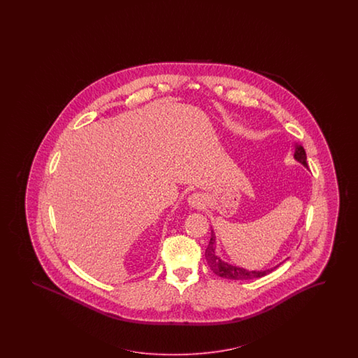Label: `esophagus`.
<instances>
[{"label":"esophagus","instance_id":"34e87169","mask_svg":"<svg viewBox=\"0 0 358 358\" xmlns=\"http://www.w3.org/2000/svg\"><path fill=\"white\" fill-rule=\"evenodd\" d=\"M187 202L192 207H201L203 205V196H202V194L194 193V194L189 195Z\"/></svg>","mask_w":358,"mask_h":358}]
</instances>
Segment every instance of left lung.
I'll list each match as a JSON object with an SVG mask.
<instances>
[{
  "mask_svg": "<svg viewBox=\"0 0 358 358\" xmlns=\"http://www.w3.org/2000/svg\"><path fill=\"white\" fill-rule=\"evenodd\" d=\"M294 157L299 163L303 164L304 166H307L306 151H304L303 147L301 144H298V143L295 144ZM205 256H206L207 264H208L210 269L214 271L219 277L228 278V280H238V281L255 280V278L264 277V275L269 274L274 269L278 268V265H277V266L271 268V269H266V271H247L244 268H238V266H234L231 264H227L226 261L222 260L215 253V234H214V231H211V238H210V243L207 245Z\"/></svg>",
  "mask_w": 358,
  "mask_h": 358,
  "instance_id": "left-lung-1",
  "label": "left lung"
}]
</instances>
